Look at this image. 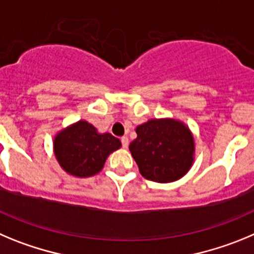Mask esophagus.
<instances>
[{
	"instance_id": "1",
	"label": "esophagus",
	"mask_w": 254,
	"mask_h": 254,
	"mask_svg": "<svg viewBox=\"0 0 254 254\" xmlns=\"http://www.w3.org/2000/svg\"><path fill=\"white\" fill-rule=\"evenodd\" d=\"M122 144H123V147L127 148V145H129V139H127V136H123Z\"/></svg>"
}]
</instances>
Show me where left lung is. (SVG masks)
<instances>
[{
	"mask_svg": "<svg viewBox=\"0 0 254 254\" xmlns=\"http://www.w3.org/2000/svg\"><path fill=\"white\" fill-rule=\"evenodd\" d=\"M129 150L144 178L170 184L184 177L195 162V139L184 122L150 119L138 125Z\"/></svg>",
	"mask_w": 254,
	"mask_h": 254,
	"instance_id": "left-lung-1",
	"label": "left lung"
}]
</instances>
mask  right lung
Wrapping results in <instances>:
<instances>
[{
    "mask_svg": "<svg viewBox=\"0 0 254 254\" xmlns=\"http://www.w3.org/2000/svg\"><path fill=\"white\" fill-rule=\"evenodd\" d=\"M120 148V139L110 132H99L86 120L63 127L53 140L54 155L62 170L78 178L92 177L101 172L107 157Z\"/></svg>",
    "mask_w": 254,
    "mask_h": 254,
    "instance_id": "add662e5",
    "label": "right lung"
}]
</instances>
